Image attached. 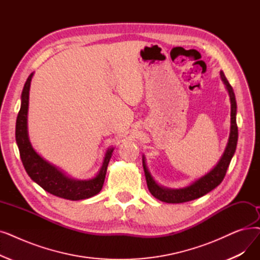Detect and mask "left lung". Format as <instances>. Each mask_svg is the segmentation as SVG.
<instances>
[{
  "label": "left lung",
  "mask_w": 260,
  "mask_h": 260,
  "mask_svg": "<svg viewBox=\"0 0 260 260\" xmlns=\"http://www.w3.org/2000/svg\"><path fill=\"white\" fill-rule=\"evenodd\" d=\"M220 75H221V80L223 81V83L225 84V87L228 89L230 99H231V133H230L226 149H225L221 159L219 160L217 166L214 167L211 171H209L204 176L200 177L199 179L196 180V182L190 184L189 186L185 188H179V189H168L158 185L153 179L151 173L148 170V168H146L145 159L143 156L142 165H143L146 184H148L150 192L156 199L166 203H173V204L199 199L210 192L212 189L218 187L222 183L225 174H226L228 168L236 151L237 141H238V126H237V122H236L237 103H236V98H235L233 87L229 83L228 78L225 77L222 71L220 72Z\"/></svg>",
  "instance_id": "1"
}]
</instances>
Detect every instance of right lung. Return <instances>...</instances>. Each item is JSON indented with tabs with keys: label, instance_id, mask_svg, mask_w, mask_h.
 I'll use <instances>...</instances> for the list:
<instances>
[{
	"label": "right lung",
	"instance_id": "right-lung-1",
	"mask_svg": "<svg viewBox=\"0 0 260 260\" xmlns=\"http://www.w3.org/2000/svg\"><path fill=\"white\" fill-rule=\"evenodd\" d=\"M31 73L25 82L21 95V108L16 122V141L22 164L28 176L49 193L58 198L78 201L98 194L103 187L108 162L114 148L108 149L99 173L87 180H78L67 176L58 168L51 165L32 149L27 133V110Z\"/></svg>",
	"mask_w": 260,
	"mask_h": 260
}]
</instances>
